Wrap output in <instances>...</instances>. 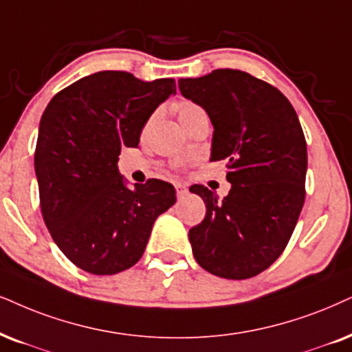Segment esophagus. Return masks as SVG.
Here are the masks:
<instances>
[{"instance_id": "1", "label": "esophagus", "mask_w": 352, "mask_h": 352, "mask_svg": "<svg viewBox=\"0 0 352 352\" xmlns=\"http://www.w3.org/2000/svg\"><path fill=\"white\" fill-rule=\"evenodd\" d=\"M175 190H177V198H184L186 193H188V188H186L185 185H182V184H177L175 185Z\"/></svg>"}]
</instances>
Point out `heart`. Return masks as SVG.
<instances>
[{"label": "heart", "instance_id": "obj_1", "mask_svg": "<svg viewBox=\"0 0 352 352\" xmlns=\"http://www.w3.org/2000/svg\"><path fill=\"white\" fill-rule=\"evenodd\" d=\"M199 112H204V110L198 104H195V102L182 100L180 104L177 105V113H179L180 122H184V120L193 117V115H197Z\"/></svg>", "mask_w": 352, "mask_h": 352}]
</instances>
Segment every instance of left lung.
<instances>
[{
  "instance_id": "1",
  "label": "left lung",
  "mask_w": 352,
  "mask_h": 352,
  "mask_svg": "<svg viewBox=\"0 0 352 352\" xmlns=\"http://www.w3.org/2000/svg\"><path fill=\"white\" fill-rule=\"evenodd\" d=\"M182 96L211 118V161H228V197L195 185L206 204L190 229L195 260L226 279L260 274L286 248L305 201L307 143L281 91L240 69L180 79ZM191 191V188H190Z\"/></svg>"
}]
</instances>
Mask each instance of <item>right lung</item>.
Segmentation results:
<instances>
[{
	"label": "right lung",
	"mask_w": 352,
	"mask_h": 352,
	"mask_svg": "<svg viewBox=\"0 0 352 352\" xmlns=\"http://www.w3.org/2000/svg\"><path fill=\"white\" fill-rule=\"evenodd\" d=\"M172 78L146 82L100 71L65 87L38 126L34 164L40 208L52 239L78 268L117 274L143 256L154 221L175 203V188L149 179L124 185L123 146L138 148L151 115L175 94Z\"/></svg>",
	"instance_id": "1"
}]
</instances>
